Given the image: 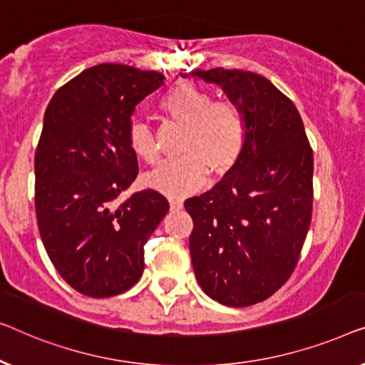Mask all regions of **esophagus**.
I'll return each instance as SVG.
<instances>
[{"instance_id": "esophagus-1", "label": "esophagus", "mask_w": 365, "mask_h": 365, "mask_svg": "<svg viewBox=\"0 0 365 365\" xmlns=\"http://www.w3.org/2000/svg\"><path fill=\"white\" fill-rule=\"evenodd\" d=\"M183 208L182 200H170V210L172 212H178V210Z\"/></svg>"}]
</instances>
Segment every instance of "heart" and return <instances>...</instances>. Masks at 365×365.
Returning a JSON list of instances; mask_svg holds the SVG:
<instances>
[{"label": "heart", "mask_w": 365, "mask_h": 365, "mask_svg": "<svg viewBox=\"0 0 365 365\" xmlns=\"http://www.w3.org/2000/svg\"><path fill=\"white\" fill-rule=\"evenodd\" d=\"M160 109L185 127L182 158L148 173V187L165 197L182 198L198 192L207 183L210 172L215 177H225L233 170L246 142V122L238 107L213 102L207 91L182 82L163 96ZM127 142L130 150L150 165L160 158L153 133L143 122H132Z\"/></svg>", "instance_id": "b5f03b06"}]
</instances>
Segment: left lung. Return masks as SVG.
I'll return each mask as SVG.
<instances>
[{"label":"left lung","mask_w":365,"mask_h":365,"mask_svg":"<svg viewBox=\"0 0 365 365\" xmlns=\"http://www.w3.org/2000/svg\"><path fill=\"white\" fill-rule=\"evenodd\" d=\"M223 89L246 122L228 175L185 210L198 284L220 304L245 307L278 291L297 264L312 213V150L296 106L263 76L240 69L180 73Z\"/></svg>","instance_id":"8db88e82"}]
</instances>
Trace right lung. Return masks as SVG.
<instances>
[{
	"label": "right lung",
	"instance_id": "add662e5",
	"mask_svg": "<svg viewBox=\"0 0 365 365\" xmlns=\"http://www.w3.org/2000/svg\"><path fill=\"white\" fill-rule=\"evenodd\" d=\"M165 76L125 64L82 71L51 99L36 148V218L54 268L81 294L110 297L143 273V245L168 212L167 198L142 190L127 142L135 107Z\"/></svg>",
	"mask_w": 365,
	"mask_h": 365
}]
</instances>
